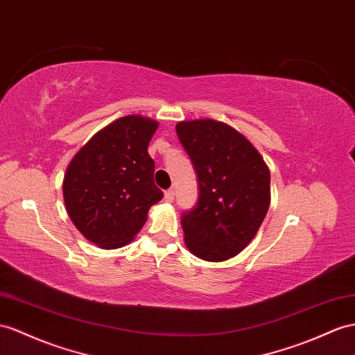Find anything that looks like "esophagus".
Returning <instances> with one entry per match:
<instances>
[{
  "label": "esophagus",
  "instance_id": "esophagus-1",
  "mask_svg": "<svg viewBox=\"0 0 355 355\" xmlns=\"http://www.w3.org/2000/svg\"><path fill=\"white\" fill-rule=\"evenodd\" d=\"M174 189H169V190H166V192H165V201L166 202H172V201H174Z\"/></svg>",
  "mask_w": 355,
  "mask_h": 355
}]
</instances>
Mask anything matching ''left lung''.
<instances>
[{
    "label": "left lung",
    "mask_w": 355,
    "mask_h": 355,
    "mask_svg": "<svg viewBox=\"0 0 355 355\" xmlns=\"http://www.w3.org/2000/svg\"><path fill=\"white\" fill-rule=\"evenodd\" d=\"M178 139L198 178V202L181 226L187 249L220 262L237 257L255 237L270 207V171L258 150L216 120L181 121Z\"/></svg>",
    "instance_id": "obj_1"
}]
</instances>
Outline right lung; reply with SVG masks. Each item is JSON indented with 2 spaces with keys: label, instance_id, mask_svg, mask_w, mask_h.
<instances>
[{
  "label": "right lung",
  "instance_id": "obj_1",
  "mask_svg": "<svg viewBox=\"0 0 355 355\" xmlns=\"http://www.w3.org/2000/svg\"><path fill=\"white\" fill-rule=\"evenodd\" d=\"M159 123L121 116L98 130L69 163L62 195L71 222L102 249L129 244L163 198L148 144Z\"/></svg>",
  "mask_w": 355,
  "mask_h": 355
}]
</instances>
